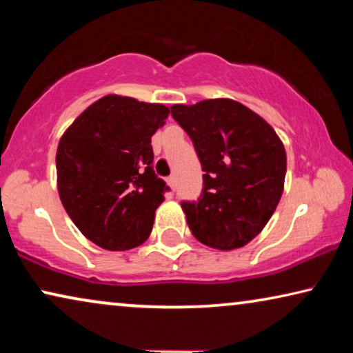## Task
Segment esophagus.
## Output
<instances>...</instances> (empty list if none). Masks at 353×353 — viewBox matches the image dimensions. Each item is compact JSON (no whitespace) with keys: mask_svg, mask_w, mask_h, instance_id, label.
Listing matches in <instances>:
<instances>
[{"mask_svg":"<svg viewBox=\"0 0 353 353\" xmlns=\"http://www.w3.org/2000/svg\"><path fill=\"white\" fill-rule=\"evenodd\" d=\"M167 185L172 188V191L176 190V181H175V178H173V176H168L167 178Z\"/></svg>","mask_w":353,"mask_h":353,"instance_id":"34e87169","label":"esophagus"}]
</instances>
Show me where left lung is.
<instances>
[{"label": "left lung", "instance_id": "1", "mask_svg": "<svg viewBox=\"0 0 353 353\" xmlns=\"http://www.w3.org/2000/svg\"><path fill=\"white\" fill-rule=\"evenodd\" d=\"M204 170L197 202H181L199 243L239 249L265 228L283 196L286 151L272 125L228 98L173 104Z\"/></svg>", "mask_w": 353, "mask_h": 353}]
</instances>
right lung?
<instances>
[{"label":"right lung","mask_w":353,"mask_h":353,"mask_svg":"<svg viewBox=\"0 0 353 353\" xmlns=\"http://www.w3.org/2000/svg\"><path fill=\"white\" fill-rule=\"evenodd\" d=\"M170 109L108 94L86 108L61 137L56 152L62 205L85 238L108 250L143 244L163 202L154 173L151 137Z\"/></svg>","instance_id":"1"}]
</instances>
